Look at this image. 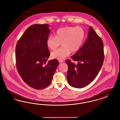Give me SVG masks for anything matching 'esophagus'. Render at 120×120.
<instances>
[{
    "mask_svg": "<svg viewBox=\"0 0 120 120\" xmlns=\"http://www.w3.org/2000/svg\"><path fill=\"white\" fill-rule=\"evenodd\" d=\"M59 62L60 63H64V60H59Z\"/></svg>",
    "mask_w": 120,
    "mask_h": 120,
    "instance_id": "34e87169",
    "label": "esophagus"
}]
</instances>
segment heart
<instances>
[{
  "label": "heart",
  "mask_w": 120,
  "mask_h": 120,
  "mask_svg": "<svg viewBox=\"0 0 120 120\" xmlns=\"http://www.w3.org/2000/svg\"><path fill=\"white\" fill-rule=\"evenodd\" d=\"M55 37L49 36L46 40L47 47L55 50L61 43L62 47L51 53V57L62 60L70 54L71 51H77L81 45L85 37V31L80 26H66L57 29Z\"/></svg>",
  "instance_id": "b5f03b06"
}]
</instances>
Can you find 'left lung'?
Here are the masks:
<instances>
[{
    "mask_svg": "<svg viewBox=\"0 0 120 120\" xmlns=\"http://www.w3.org/2000/svg\"><path fill=\"white\" fill-rule=\"evenodd\" d=\"M84 45L71 58L77 64L67 59L68 69L67 80L74 88H82L89 85L97 76L103 65L104 50L103 41L91 26Z\"/></svg>",
    "mask_w": 120,
    "mask_h": 120,
    "instance_id": "left-lung-1",
    "label": "left lung"
}]
</instances>
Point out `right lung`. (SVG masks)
Here are the masks:
<instances>
[{"mask_svg":"<svg viewBox=\"0 0 120 120\" xmlns=\"http://www.w3.org/2000/svg\"><path fill=\"white\" fill-rule=\"evenodd\" d=\"M48 24H34L26 30L16 47L17 71L28 86L37 90L49 86L59 62L50 60L46 40L50 32Z\"/></svg>","mask_w":120,"mask_h":120,"instance_id":"add662e5","label":"right lung"}]
</instances>
